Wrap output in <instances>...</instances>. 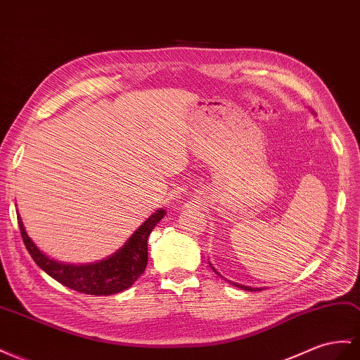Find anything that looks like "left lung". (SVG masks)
I'll use <instances>...</instances> for the list:
<instances>
[{
    "label": "left lung",
    "instance_id": "left-lung-1",
    "mask_svg": "<svg viewBox=\"0 0 360 360\" xmlns=\"http://www.w3.org/2000/svg\"><path fill=\"white\" fill-rule=\"evenodd\" d=\"M209 265H210V268H212L213 271H215V273H217L218 276H221V274L218 273V271L212 266V264H209ZM221 277H222V276H221ZM230 283H231V285H235L236 288H240V289H244V290H248V292H256V290H262V288H251V286H244V285H239V283H233V281H230Z\"/></svg>",
    "mask_w": 360,
    "mask_h": 360
}]
</instances>
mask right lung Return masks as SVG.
<instances>
[{
  "instance_id": "1",
  "label": "right lung",
  "mask_w": 360,
  "mask_h": 360,
  "mask_svg": "<svg viewBox=\"0 0 360 360\" xmlns=\"http://www.w3.org/2000/svg\"><path fill=\"white\" fill-rule=\"evenodd\" d=\"M167 215V210L159 209L136 229L127 242L113 255L92 264H63L48 257L36 247L27 235L22 219L18 213V224L21 229L24 244L30 256L42 271L59 281L63 286L87 295H112L129 289L147 268L148 264V236L158 222Z\"/></svg>"
}]
</instances>
